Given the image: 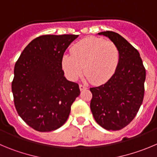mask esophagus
<instances>
[{"instance_id":"34e87169","label":"esophagus","mask_w":157,"mask_h":157,"mask_svg":"<svg viewBox=\"0 0 157 157\" xmlns=\"http://www.w3.org/2000/svg\"><path fill=\"white\" fill-rule=\"evenodd\" d=\"M79 87H80V90H85V89L87 88L86 86L83 85V84H80V85H79Z\"/></svg>"}]
</instances>
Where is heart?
<instances>
[{"mask_svg":"<svg viewBox=\"0 0 157 157\" xmlns=\"http://www.w3.org/2000/svg\"><path fill=\"white\" fill-rule=\"evenodd\" d=\"M120 53L113 42L101 38L89 37L79 41L71 48V54L62 57V67L70 80H76L83 73L95 84H102L116 71Z\"/></svg>","mask_w":157,"mask_h":157,"instance_id":"1","label":"heart"}]
</instances>
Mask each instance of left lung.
Segmentation results:
<instances>
[{"label": "left lung", "instance_id": "1", "mask_svg": "<svg viewBox=\"0 0 157 157\" xmlns=\"http://www.w3.org/2000/svg\"><path fill=\"white\" fill-rule=\"evenodd\" d=\"M117 45L120 60L116 71L105 84L90 87V110L95 121L107 130L128 125L138 113L144 98L146 70L140 52L119 34L99 32Z\"/></svg>", "mask_w": 157, "mask_h": 157}]
</instances>
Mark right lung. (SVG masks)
<instances>
[{"label":"right lung","instance_id":"obj_1","mask_svg":"<svg viewBox=\"0 0 157 157\" xmlns=\"http://www.w3.org/2000/svg\"><path fill=\"white\" fill-rule=\"evenodd\" d=\"M77 35H45L25 48L14 66L11 83L17 114L39 132L62 126L80 95L77 83L64 77L62 57Z\"/></svg>","mask_w":157,"mask_h":157}]
</instances>
